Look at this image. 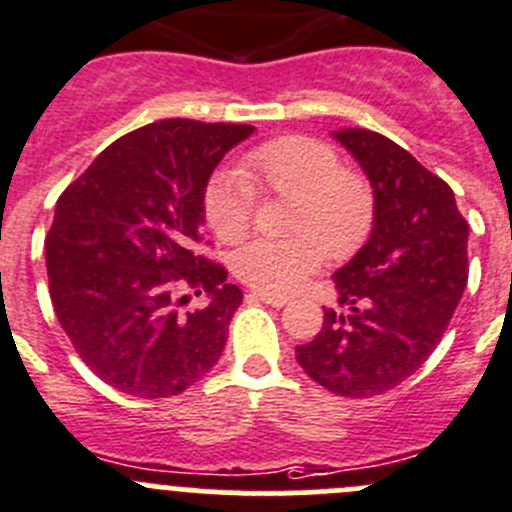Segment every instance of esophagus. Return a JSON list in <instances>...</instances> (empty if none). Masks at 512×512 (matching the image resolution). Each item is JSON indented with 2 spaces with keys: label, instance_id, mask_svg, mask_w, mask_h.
I'll return each mask as SVG.
<instances>
[{
  "label": "esophagus",
  "instance_id": "esophagus-1",
  "mask_svg": "<svg viewBox=\"0 0 512 512\" xmlns=\"http://www.w3.org/2000/svg\"><path fill=\"white\" fill-rule=\"evenodd\" d=\"M250 300H260V302H265V305H272V307H285L287 302H290V297L272 295V292H262V290H252Z\"/></svg>",
  "mask_w": 512,
  "mask_h": 512
}]
</instances>
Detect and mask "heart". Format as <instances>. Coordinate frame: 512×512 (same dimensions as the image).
<instances>
[{
	"mask_svg": "<svg viewBox=\"0 0 512 512\" xmlns=\"http://www.w3.org/2000/svg\"><path fill=\"white\" fill-rule=\"evenodd\" d=\"M255 190L295 197L290 240H252L232 255V272L262 292H290L325 257H347L367 240L375 220L370 185L340 167L335 152L310 137H280L252 147L237 170L217 172L202 207L215 235L237 242L255 215Z\"/></svg>",
	"mask_w": 512,
	"mask_h": 512,
	"instance_id": "obj_1",
	"label": "heart"
}]
</instances>
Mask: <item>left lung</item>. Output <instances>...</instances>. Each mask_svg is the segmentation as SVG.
I'll return each mask as SVG.
<instances>
[{
	"instance_id": "obj_1",
	"label": "left lung",
	"mask_w": 512,
	"mask_h": 512,
	"mask_svg": "<svg viewBox=\"0 0 512 512\" xmlns=\"http://www.w3.org/2000/svg\"><path fill=\"white\" fill-rule=\"evenodd\" d=\"M375 197L370 237L332 275L340 310L295 347L302 370L342 398L408 380L438 347L468 285V222L455 195L408 150L370 130H335Z\"/></svg>"
}]
</instances>
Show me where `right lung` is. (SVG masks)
<instances>
[{
    "label": "right lung",
    "mask_w": 512,
    "mask_h": 512,
    "mask_svg": "<svg viewBox=\"0 0 512 512\" xmlns=\"http://www.w3.org/2000/svg\"><path fill=\"white\" fill-rule=\"evenodd\" d=\"M250 124L165 119L119 137L54 207L47 277L84 365L119 393L180 395L220 360L242 292L197 255L202 195ZM205 294L200 311H182Z\"/></svg>",
    "instance_id": "right-lung-1"
}]
</instances>
